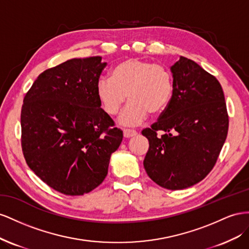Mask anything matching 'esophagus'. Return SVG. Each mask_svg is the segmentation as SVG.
Returning <instances> with one entry per match:
<instances>
[{
    "label": "esophagus",
    "instance_id": "1",
    "mask_svg": "<svg viewBox=\"0 0 249 249\" xmlns=\"http://www.w3.org/2000/svg\"><path fill=\"white\" fill-rule=\"evenodd\" d=\"M137 134H138V132L133 129H124L123 130L124 138H132V137H136Z\"/></svg>",
    "mask_w": 249,
    "mask_h": 249
}]
</instances>
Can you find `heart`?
I'll list each match as a JSON object with an SVG mask.
<instances>
[{"label":"heart","mask_w":249,"mask_h":249,"mask_svg":"<svg viewBox=\"0 0 249 249\" xmlns=\"http://www.w3.org/2000/svg\"><path fill=\"white\" fill-rule=\"evenodd\" d=\"M174 82L170 71L140 58H126L113 66L110 78H101L96 94L103 109L115 116L125 103L130 102L121 113L119 122L137 126L149 115H160L167 109L173 98Z\"/></svg>","instance_id":"1"}]
</instances>
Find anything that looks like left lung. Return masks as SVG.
I'll return each instance as SVG.
<instances>
[{"instance_id": "1", "label": "left lung", "mask_w": 249, "mask_h": 249, "mask_svg": "<svg viewBox=\"0 0 249 249\" xmlns=\"http://www.w3.org/2000/svg\"><path fill=\"white\" fill-rule=\"evenodd\" d=\"M170 70L172 101L142 134L149 141L144 160L148 176L174 191L194 186L211 172L227 137L229 116L214 76L182 56Z\"/></svg>"}]
</instances>
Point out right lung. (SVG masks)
I'll return each instance as SVG.
<instances>
[{"mask_svg":"<svg viewBox=\"0 0 249 249\" xmlns=\"http://www.w3.org/2000/svg\"><path fill=\"white\" fill-rule=\"evenodd\" d=\"M101 60L74 58L46 70L24 98L20 125L27 165L66 195L87 194L101 184L123 140L96 94L106 66Z\"/></svg>","mask_w":249,"mask_h":249,"instance_id":"add662e5","label":"right lung"}]
</instances>
